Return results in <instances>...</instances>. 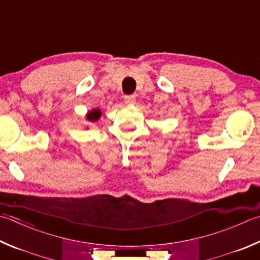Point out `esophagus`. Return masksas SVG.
I'll list each match as a JSON object with an SVG mask.
<instances>
[{
  "mask_svg": "<svg viewBox=\"0 0 260 260\" xmlns=\"http://www.w3.org/2000/svg\"><path fill=\"white\" fill-rule=\"evenodd\" d=\"M124 101H125L126 105H134L136 99H135L134 95H126L125 99H124Z\"/></svg>",
  "mask_w": 260,
  "mask_h": 260,
  "instance_id": "1",
  "label": "esophagus"
}]
</instances>
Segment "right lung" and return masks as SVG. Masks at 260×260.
<instances>
[{"label": "right lung", "mask_w": 260, "mask_h": 260, "mask_svg": "<svg viewBox=\"0 0 260 260\" xmlns=\"http://www.w3.org/2000/svg\"><path fill=\"white\" fill-rule=\"evenodd\" d=\"M101 117V110L100 109H94L87 112L86 119L89 121H96L99 118Z\"/></svg>", "instance_id": "add662e5"}]
</instances>
